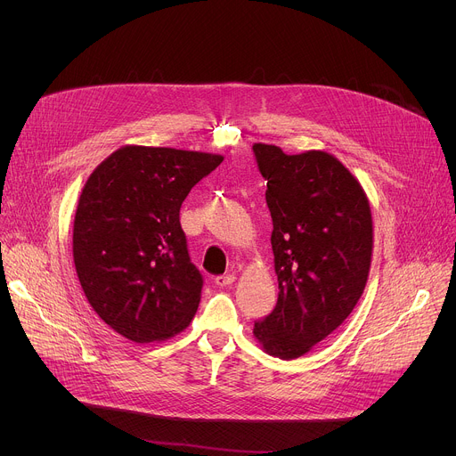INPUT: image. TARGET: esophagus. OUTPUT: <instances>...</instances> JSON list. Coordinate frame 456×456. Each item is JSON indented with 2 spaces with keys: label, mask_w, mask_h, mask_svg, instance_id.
I'll return each instance as SVG.
<instances>
[{
  "label": "esophagus",
  "mask_w": 456,
  "mask_h": 456,
  "mask_svg": "<svg viewBox=\"0 0 456 456\" xmlns=\"http://www.w3.org/2000/svg\"><path fill=\"white\" fill-rule=\"evenodd\" d=\"M236 281V276L234 274H222V276H216L215 278V283L218 287H227V285H232Z\"/></svg>",
  "instance_id": "esophagus-1"
}]
</instances>
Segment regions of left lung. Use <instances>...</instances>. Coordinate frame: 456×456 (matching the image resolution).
Wrapping results in <instances>:
<instances>
[{"label":"left lung","mask_w":456,"mask_h":456,"mask_svg":"<svg viewBox=\"0 0 456 456\" xmlns=\"http://www.w3.org/2000/svg\"><path fill=\"white\" fill-rule=\"evenodd\" d=\"M267 180L280 292L254 322V338L280 359H296L330 336L364 292L373 248L371 211L357 178L332 155H287L252 146Z\"/></svg>","instance_id":"8db88e82"}]
</instances>
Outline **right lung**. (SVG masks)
I'll list each match as a JSON object with an SVG mask.
<instances>
[{"label": "right lung", "mask_w": 456, "mask_h": 456, "mask_svg": "<svg viewBox=\"0 0 456 456\" xmlns=\"http://www.w3.org/2000/svg\"><path fill=\"white\" fill-rule=\"evenodd\" d=\"M222 160L124 146L86 180L74 220V264L88 303L122 338L164 341L197 314L204 278L191 264L180 208Z\"/></svg>", "instance_id": "obj_1"}]
</instances>
